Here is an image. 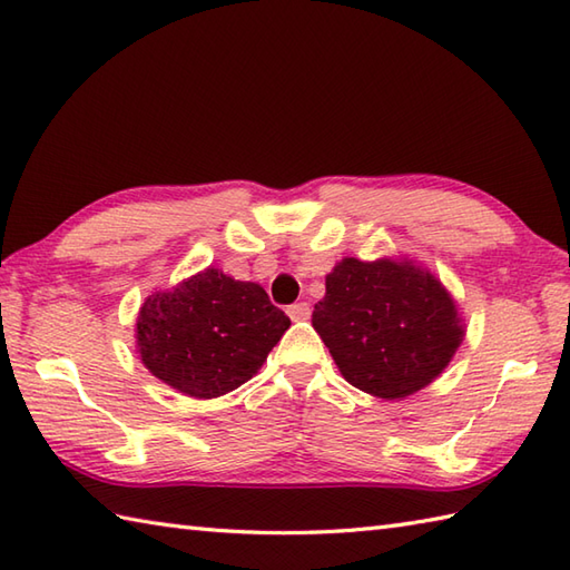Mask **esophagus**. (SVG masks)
Returning <instances> with one entry per match:
<instances>
[{
	"label": "esophagus",
	"instance_id": "1",
	"mask_svg": "<svg viewBox=\"0 0 570 570\" xmlns=\"http://www.w3.org/2000/svg\"><path fill=\"white\" fill-rule=\"evenodd\" d=\"M286 313H288V318H292V321H308V316H311V306L306 304V301H301V304L288 306V308H286Z\"/></svg>",
	"mask_w": 570,
	"mask_h": 570
}]
</instances>
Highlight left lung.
<instances>
[{
	"label": "left lung",
	"instance_id": "8db88e82",
	"mask_svg": "<svg viewBox=\"0 0 570 570\" xmlns=\"http://www.w3.org/2000/svg\"><path fill=\"white\" fill-rule=\"evenodd\" d=\"M311 323L345 382L386 402L429 386L465 337L451 292L406 257L337 262Z\"/></svg>",
	"mask_w": 570,
	"mask_h": 570
}]
</instances>
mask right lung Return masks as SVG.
Wrapping results in <instances>:
<instances>
[{"mask_svg":"<svg viewBox=\"0 0 570 570\" xmlns=\"http://www.w3.org/2000/svg\"><path fill=\"white\" fill-rule=\"evenodd\" d=\"M288 325L259 284L208 266L144 301L135 337L154 377L186 396L215 399L252 380Z\"/></svg>","mask_w":570,"mask_h":570,"instance_id":"right-lung-1","label":"right lung"}]
</instances>
